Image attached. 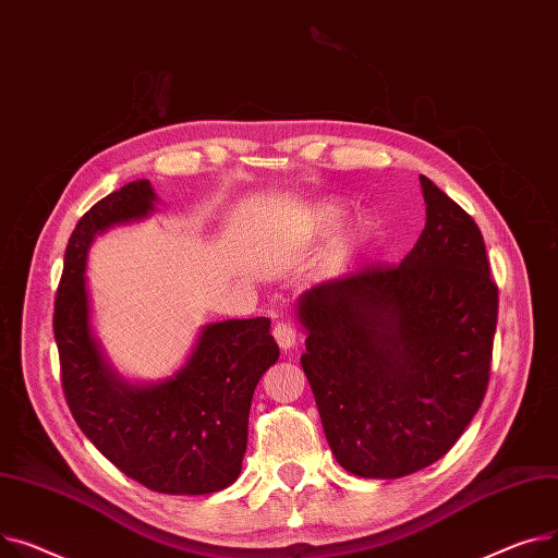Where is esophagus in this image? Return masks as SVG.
I'll return each mask as SVG.
<instances>
[{
    "mask_svg": "<svg viewBox=\"0 0 558 558\" xmlns=\"http://www.w3.org/2000/svg\"><path fill=\"white\" fill-rule=\"evenodd\" d=\"M272 336L277 340V344L281 349H292L294 342H298V331H294V326L290 322H277L275 329H272Z\"/></svg>",
    "mask_w": 558,
    "mask_h": 558,
    "instance_id": "obj_1",
    "label": "esophagus"
}]
</instances>
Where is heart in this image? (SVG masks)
<instances>
[{"instance_id":"heart-1","label":"heart","mask_w":558,"mask_h":558,"mask_svg":"<svg viewBox=\"0 0 558 558\" xmlns=\"http://www.w3.org/2000/svg\"><path fill=\"white\" fill-rule=\"evenodd\" d=\"M344 220V207H340L338 203H322L315 207L313 216H311V222L315 227V232L319 234H329L333 232V229ZM369 232V222L365 218H355L353 222H349L347 232H344V239H342V245H351L360 239H365Z\"/></svg>"}]
</instances>
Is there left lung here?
Listing matches in <instances>:
<instances>
[{"mask_svg": "<svg viewBox=\"0 0 558 558\" xmlns=\"http://www.w3.org/2000/svg\"><path fill=\"white\" fill-rule=\"evenodd\" d=\"M425 227L397 266L369 264L306 290L302 367L342 469L416 473L462 437L482 405L498 283L477 222L421 175Z\"/></svg>", "mask_w": 558, "mask_h": 558, "instance_id": "1", "label": "left lung"}]
</instances>
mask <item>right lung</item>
<instances>
[{"instance_id":"right-lung-1","label":"right lung","mask_w":558,"mask_h":558,"mask_svg":"<svg viewBox=\"0 0 558 558\" xmlns=\"http://www.w3.org/2000/svg\"><path fill=\"white\" fill-rule=\"evenodd\" d=\"M153 203L148 180L130 182L72 232L53 306L60 383L78 428L121 473L157 494L205 496L241 473L254 389L279 347L268 317L227 319L205 326L173 378L146 387L117 378L89 329L87 250L104 229L148 216Z\"/></svg>"}]
</instances>
